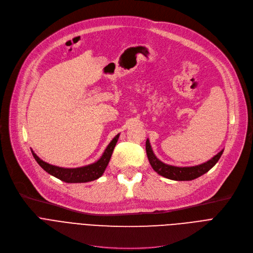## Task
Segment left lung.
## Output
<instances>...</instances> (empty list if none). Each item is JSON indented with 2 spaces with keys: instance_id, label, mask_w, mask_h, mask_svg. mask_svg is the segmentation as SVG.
<instances>
[{
  "instance_id": "left-lung-1",
  "label": "left lung",
  "mask_w": 253,
  "mask_h": 253,
  "mask_svg": "<svg viewBox=\"0 0 253 253\" xmlns=\"http://www.w3.org/2000/svg\"><path fill=\"white\" fill-rule=\"evenodd\" d=\"M145 151H147L150 164L152 165L153 169L157 172V173L172 180H192L205 174L206 172H208L217 163L220 156L222 155V151H221L212 158L211 160L198 166L175 167V166L164 164L163 162L159 160V159H157V157L154 155L152 151L149 139H147V142H145Z\"/></svg>"
}]
</instances>
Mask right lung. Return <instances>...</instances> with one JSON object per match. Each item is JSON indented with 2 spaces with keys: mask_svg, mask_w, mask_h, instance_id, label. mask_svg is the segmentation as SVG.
Wrapping results in <instances>:
<instances>
[{
  "mask_svg": "<svg viewBox=\"0 0 253 253\" xmlns=\"http://www.w3.org/2000/svg\"><path fill=\"white\" fill-rule=\"evenodd\" d=\"M118 138H119V134L110 142L108 148L105 149L103 155L97 162L85 167H80V168H61L57 166H53L41 160V159H40L34 152L32 153L38 164L41 166L46 172H48L49 174L55 176L56 178L69 183L88 182L91 180L97 179L103 174L106 166H108L111 160V157H112L115 145L118 141Z\"/></svg>",
  "mask_w": 253,
  "mask_h": 253,
  "instance_id": "obj_1",
  "label": "right lung"
}]
</instances>
